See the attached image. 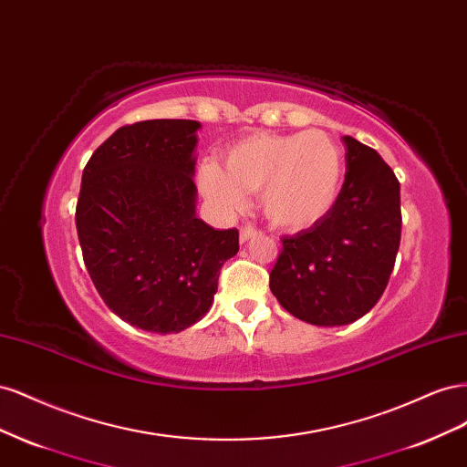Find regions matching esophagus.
<instances>
[{
	"label": "esophagus",
	"instance_id": "esophagus-1",
	"mask_svg": "<svg viewBox=\"0 0 467 467\" xmlns=\"http://www.w3.org/2000/svg\"><path fill=\"white\" fill-rule=\"evenodd\" d=\"M261 232L257 228H253V225H244L242 232H239V239H242V244L249 242V239H253L255 235H259Z\"/></svg>",
	"mask_w": 467,
	"mask_h": 467
}]
</instances>
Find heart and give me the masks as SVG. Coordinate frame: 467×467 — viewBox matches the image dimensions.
I'll use <instances>...</instances> for the list:
<instances>
[{"label":"heart","instance_id":"heart-1","mask_svg":"<svg viewBox=\"0 0 467 467\" xmlns=\"http://www.w3.org/2000/svg\"><path fill=\"white\" fill-rule=\"evenodd\" d=\"M343 185V155L321 130L251 134L223 151V169L206 161L199 187L220 214L245 206L259 192L265 216L280 228H309L333 210Z\"/></svg>","mask_w":467,"mask_h":467}]
</instances>
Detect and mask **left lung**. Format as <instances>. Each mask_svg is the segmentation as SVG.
<instances>
[{"instance_id":"left-lung-1","label":"left lung","mask_w":467,"mask_h":467,"mask_svg":"<svg viewBox=\"0 0 467 467\" xmlns=\"http://www.w3.org/2000/svg\"><path fill=\"white\" fill-rule=\"evenodd\" d=\"M347 173L333 210L282 237L271 292L288 314L319 327L348 325L384 294L401 239L400 181L379 153L343 136Z\"/></svg>"}]
</instances>
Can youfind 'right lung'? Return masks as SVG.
Wrapping results in <instances>:
<instances>
[{
  "instance_id": "right-lung-1",
  "label": "right lung",
  "mask_w": 467,
  "mask_h": 467,
  "mask_svg": "<svg viewBox=\"0 0 467 467\" xmlns=\"http://www.w3.org/2000/svg\"><path fill=\"white\" fill-rule=\"evenodd\" d=\"M199 129L175 119L122 126L83 169L76 225L88 273L110 312L150 333L201 321L239 251L235 228L196 218Z\"/></svg>"
}]
</instances>
